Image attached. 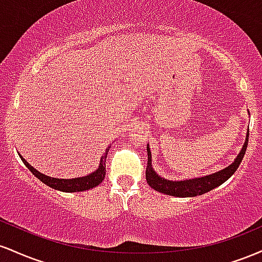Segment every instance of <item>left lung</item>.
I'll list each match as a JSON object with an SVG mask.
<instances>
[{"mask_svg":"<svg viewBox=\"0 0 262 262\" xmlns=\"http://www.w3.org/2000/svg\"><path fill=\"white\" fill-rule=\"evenodd\" d=\"M248 141H249V130L246 134V139L243 149L240 150V152L237 154L236 159L231 165H229L225 169L218 171V172L210 173V175L203 176V177H197V179H189V180H183V181H170V180L164 179V177L159 176L152 169L151 165V152H150L149 145L146 146L148 150V166H146L145 171V177L146 182L149 183V186L151 188H154L155 191L161 192V193L169 194V196H175V197H196L201 196V194L207 193L210 189L218 187L222 183L227 181L229 177L235 172L237 167H239L240 162H242L243 158H244L246 148H248Z\"/></svg>","mask_w":262,"mask_h":262,"instance_id":"obj_1","label":"left lung"}]
</instances>
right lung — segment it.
<instances>
[{"mask_svg":"<svg viewBox=\"0 0 262 262\" xmlns=\"http://www.w3.org/2000/svg\"><path fill=\"white\" fill-rule=\"evenodd\" d=\"M108 150H110V148L106 149V152H104V155L101 158L100 166H98L97 170L93 171L90 175L83 177H76V179H55V177L47 176L44 175V173L39 172V171L35 170L34 167H32L31 165L27 162V160H25V158H22V155H19V158L33 175L40 180V181L45 183L47 186H49V187L62 192H81L96 187V186L100 185V183L104 180V176H106V158Z\"/></svg>","mask_w":262,"mask_h":262,"instance_id":"1","label":"right lung"}]
</instances>
